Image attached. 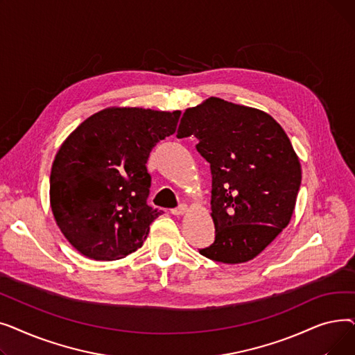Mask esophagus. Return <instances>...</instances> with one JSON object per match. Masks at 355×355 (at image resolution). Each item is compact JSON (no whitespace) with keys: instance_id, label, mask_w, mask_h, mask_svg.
<instances>
[{"instance_id":"esophagus-1","label":"esophagus","mask_w":355,"mask_h":355,"mask_svg":"<svg viewBox=\"0 0 355 355\" xmlns=\"http://www.w3.org/2000/svg\"><path fill=\"white\" fill-rule=\"evenodd\" d=\"M187 211H189V207L185 206V204H181L180 207H177V209H173V210H171V213H173L174 216H182V214H185Z\"/></svg>"}]
</instances>
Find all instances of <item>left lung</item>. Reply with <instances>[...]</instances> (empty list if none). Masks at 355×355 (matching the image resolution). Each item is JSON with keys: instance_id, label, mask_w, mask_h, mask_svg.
<instances>
[{"instance_id": "obj_1", "label": "left lung", "mask_w": 355, "mask_h": 355, "mask_svg": "<svg viewBox=\"0 0 355 355\" xmlns=\"http://www.w3.org/2000/svg\"><path fill=\"white\" fill-rule=\"evenodd\" d=\"M191 135L213 175L216 240L200 253L227 265L249 262L289 225L302 180L300 158L269 114L220 98L185 109L177 137Z\"/></svg>"}]
</instances>
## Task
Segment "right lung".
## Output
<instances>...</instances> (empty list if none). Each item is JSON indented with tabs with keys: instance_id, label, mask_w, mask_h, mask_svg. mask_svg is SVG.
Wrapping results in <instances>:
<instances>
[{
	"instance_id": "add662e5",
	"label": "right lung",
	"mask_w": 355,
	"mask_h": 355,
	"mask_svg": "<svg viewBox=\"0 0 355 355\" xmlns=\"http://www.w3.org/2000/svg\"><path fill=\"white\" fill-rule=\"evenodd\" d=\"M181 112L112 106L83 121L60 145L50 174V206L69 243L93 260L138 250L162 213L146 198L151 149L175 132Z\"/></svg>"
}]
</instances>
